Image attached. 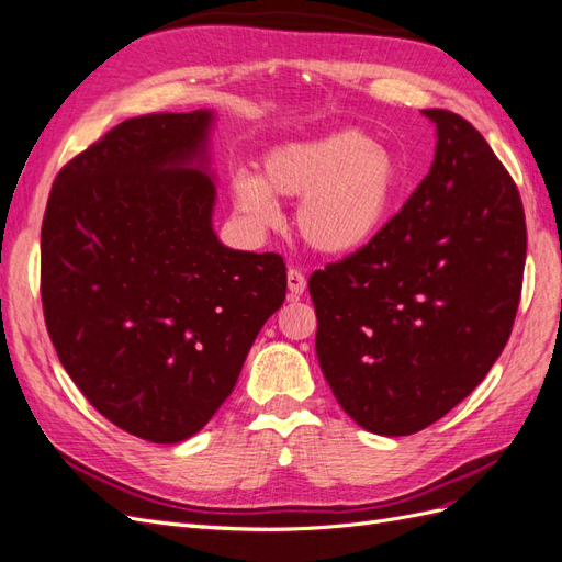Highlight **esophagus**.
Masks as SVG:
<instances>
[{"label": "esophagus", "instance_id": "esophagus-1", "mask_svg": "<svg viewBox=\"0 0 562 562\" xmlns=\"http://www.w3.org/2000/svg\"><path fill=\"white\" fill-rule=\"evenodd\" d=\"M304 288H307V279H304L302 271L295 267L288 269V291H291L293 295H302Z\"/></svg>", "mask_w": 562, "mask_h": 562}]
</instances>
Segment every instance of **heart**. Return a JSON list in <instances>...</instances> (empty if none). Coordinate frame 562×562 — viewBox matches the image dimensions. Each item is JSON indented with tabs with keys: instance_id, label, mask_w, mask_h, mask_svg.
Instances as JSON below:
<instances>
[{
	"instance_id": "heart-1",
	"label": "heart",
	"mask_w": 562,
	"mask_h": 562,
	"mask_svg": "<svg viewBox=\"0 0 562 562\" xmlns=\"http://www.w3.org/2000/svg\"><path fill=\"white\" fill-rule=\"evenodd\" d=\"M396 192L394 155L361 131L283 145L265 157L260 180L239 176L232 182L236 211L260 227L279 215L274 196L302 195L297 232L312 248L330 255L366 246L386 223Z\"/></svg>"
}]
</instances>
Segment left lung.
I'll return each mask as SVG.
<instances>
[{"label": "left lung", "mask_w": 562, "mask_h": 562, "mask_svg": "<svg viewBox=\"0 0 562 562\" xmlns=\"http://www.w3.org/2000/svg\"><path fill=\"white\" fill-rule=\"evenodd\" d=\"M431 171L347 258L316 269V356L363 429L411 436L483 382L514 328L527 250L518 187L464 116L424 110Z\"/></svg>", "instance_id": "1"}]
</instances>
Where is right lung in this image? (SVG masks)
<instances>
[{"label": "right lung", "mask_w": 562, "mask_h": 562, "mask_svg": "<svg viewBox=\"0 0 562 562\" xmlns=\"http://www.w3.org/2000/svg\"><path fill=\"white\" fill-rule=\"evenodd\" d=\"M211 112L126 119L67 161L42 223V307L67 375L119 429L178 443L227 401L285 300L279 252L225 248Z\"/></svg>", "instance_id": "1"}]
</instances>
